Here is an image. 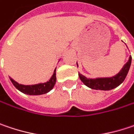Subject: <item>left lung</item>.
Returning <instances> with one entry per match:
<instances>
[{
    "label": "left lung",
    "instance_id": "obj_1",
    "mask_svg": "<svg viewBox=\"0 0 134 134\" xmlns=\"http://www.w3.org/2000/svg\"><path fill=\"white\" fill-rule=\"evenodd\" d=\"M131 64V56L129 60L124 65L120 72L116 75L110 78H98V79H88L85 76L79 74L81 81L88 88L95 90H104L109 91L120 85L124 81Z\"/></svg>",
    "mask_w": 134,
    "mask_h": 134
}]
</instances>
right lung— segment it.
I'll return each instance as SVG.
<instances>
[{
  "label": "right lung",
  "instance_id": "right-lung-1",
  "mask_svg": "<svg viewBox=\"0 0 134 134\" xmlns=\"http://www.w3.org/2000/svg\"><path fill=\"white\" fill-rule=\"evenodd\" d=\"M11 82L15 86L16 89L19 91L23 92L26 94L29 95H40L43 94L52 90L54 87L55 81H56V76H55V70L54 71L52 78L49 80V81H46L45 83H40L37 85H24L17 83L14 79L10 78Z\"/></svg>",
  "mask_w": 134,
  "mask_h": 134
}]
</instances>
